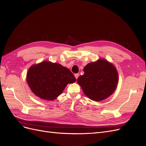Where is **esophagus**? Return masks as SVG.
<instances>
[{
  "instance_id": "1",
  "label": "esophagus",
  "mask_w": 146,
  "mask_h": 146,
  "mask_svg": "<svg viewBox=\"0 0 146 146\" xmlns=\"http://www.w3.org/2000/svg\"><path fill=\"white\" fill-rule=\"evenodd\" d=\"M74 76H75V77H76V79H77L78 77H79V74H76L74 75Z\"/></svg>"
}]
</instances>
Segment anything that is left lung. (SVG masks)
<instances>
[{
	"label": "left lung",
	"mask_w": 146,
	"mask_h": 146,
	"mask_svg": "<svg viewBox=\"0 0 146 146\" xmlns=\"http://www.w3.org/2000/svg\"><path fill=\"white\" fill-rule=\"evenodd\" d=\"M84 74L77 82L85 94L94 101L107 99L115 91L118 82V74L115 67L104 59L88 64Z\"/></svg>",
	"instance_id": "obj_1"
}]
</instances>
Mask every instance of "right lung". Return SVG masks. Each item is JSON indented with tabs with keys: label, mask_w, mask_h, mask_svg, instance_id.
<instances>
[{
	"label": "right lung",
	"mask_w": 146,
	"mask_h": 146,
	"mask_svg": "<svg viewBox=\"0 0 146 146\" xmlns=\"http://www.w3.org/2000/svg\"><path fill=\"white\" fill-rule=\"evenodd\" d=\"M27 81L35 95L44 100H53L68 83L75 82L76 79L69 69L61 64L43 61L29 68Z\"/></svg>",
	"instance_id": "add662e5"
}]
</instances>
